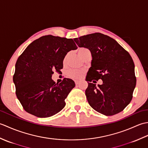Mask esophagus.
Wrapping results in <instances>:
<instances>
[{
	"mask_svg": "<svg viewBox=\"0 0 148 148\" xmlns=\"http://www.w3.org/2000/svg\"><path fill=\"white\" fill-rule=\"evenodd\" d=\"M79 81H75V84H76V85H78V84H79Z\"/></svg>",
	"mask_w": 148,
	"mask_h": 148,
	"instance_id": "34e87169",
	"label": "esophagus"
}]
</instances>
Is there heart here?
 <instances>
[{"label": "heart", "mask_w": 148, "mask_h": 148, "mask_svg": "<svg viewBox=\"0 0 148 148\" xmlns=\"http://www.w3.org/2000/svg\"><path fill=\"white\" fill-rule=\"evenodd\" d=\"M77 53H78V55H79V56L81 58H82L86 54H87V53H90V52L87 48H80L78 49ZM67 58V56H65L64 59V62H66ZM83 74H84L83 71L76 70V69H71V70L68 71L67 72L68 77H71V78H72V79H80V78L83 76Z\"/></svg>", "instance_id": "b5f03b06"}]
</instances>
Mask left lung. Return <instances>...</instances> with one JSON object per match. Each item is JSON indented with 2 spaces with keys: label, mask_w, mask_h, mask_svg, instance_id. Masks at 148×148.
<instances>
[{
  "label": "left lung",
  "mask_w": 148,
  "mask_h": 148,
  "mask_svg": "<svg viewBox=\"0 0 148 148\" xmlns=\"http://www.w3.org/2000/svg\"><path fill=\"white\" fill-rule=\"evenodd\" d=\"M74 40L79 47L88 49L92 56L86 77L88 86L85 94L90 106L106 116L120 112L130 103L136 85L131 56L116 40L101 33ZM99 79L103 80L102 85L90 83Z\"/></svg>",
  "instance_id": "obj_1"
}]
</instances>
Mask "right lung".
<instances>
[{"instance_id":"1","label":"right lung","mask_w":148,"mask_h":148,"mask_svg":"<svg viewBox=\"0 0 148 148\" xmlns=\"http://www.w3.org/2000/svg\"><path fill=\"white\" fill-rule=\"evenodd\" d=\"M77 48L73 39L48 35L34 40L19 56L13 82L17 98L27 112L48 118L64 108L74 81L64 78L56 83L51 77L53 71L63 68L67 53Z\"/></svg>"}]
</instances>
